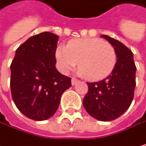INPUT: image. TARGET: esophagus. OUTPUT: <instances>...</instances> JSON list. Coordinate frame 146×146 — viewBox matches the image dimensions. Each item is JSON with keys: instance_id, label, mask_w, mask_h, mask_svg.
Listing matches in <instances>:
<instances>
[{"instance_id": "esophagus-1", "label": "esophagus", "mask_w": 146, "mask_h": 146, "mask_svg": "<svg viewBox=\"0 0 146 146\" xmlns=\"http://www.w3.org/2000/svg\"><path fill=\"white\" fill-rule=\"evenodd\" d=\"M78 82H79V80H76V79H72V86L76 85Z\"/></svg>"}]
</instances>
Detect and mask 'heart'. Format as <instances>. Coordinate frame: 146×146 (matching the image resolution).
<instances>
[{
    "label": "heart",
    "instance_id": "1",
    "mask_svg": "<svg viewBox=\"0 0 146 146\" xmlns=\"http://www.w3.org/2000/svg\"><path fill=\"white\" fill-rule=\"evenodd\" d=\"M55 58L63 74H67L80 61L79 74L87 76L91 80H100L109 76L117 60L114 47L100 38L72 40L66 47L56 48Z\"/></svg>",
    "mask_w": 146,
    "mask_h": 146
}]
</instances>
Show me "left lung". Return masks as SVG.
<instances>
[{"mask_svg":"<svg viewBox=\"0 0 146 146\" xmlns=\"http://www.w3.org/2000/svg\"><path fill=\"white\" fill-rule=\"evenodd\" d=\"M101 36L114 47L116 64L106 79L87 83L88 92L83 99V105L93 118L110 121L124 114L132 104L136 86V66L133 52L122 42L107 35Z\"/></svg>","mask_w":146,"mask_h":146,"instance_id":"1","label":"left lung"}]
</instances>
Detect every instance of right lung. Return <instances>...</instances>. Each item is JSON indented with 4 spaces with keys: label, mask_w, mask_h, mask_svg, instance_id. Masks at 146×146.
Listing matches in <instances>:
<instances>
[{
    "label": "right lung",
    "mask_w": 146,
    "mask_h": 146,
    "mask_svg": "<svg viewBox=\"0 0 146 146\" xmlns=\"http://www.w3.org/2000/svg\"><path fill=\"white\" fill-rule=\"evenodd\" d=\"M59 36L42 32L31 36L16 50L10 66V87L19 110L34 121H44L56 112L71 79L55 67Z\"/></svg>",
    "instance_id": "obj_1"
}]
</instances>
